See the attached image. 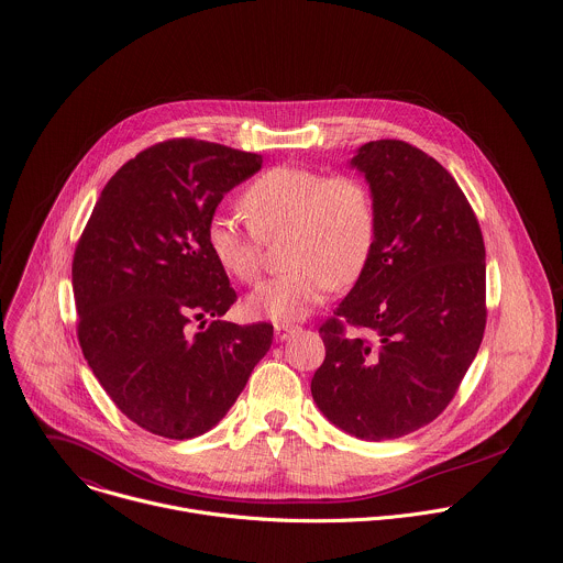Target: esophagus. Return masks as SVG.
<instances>
[{"instance_id":"34e87169","label":"esophagus","mask_w":563,"mask_h":563,"mask_svg":"<svg viewBox=\"0 0 563 563\" xmlns=\"http://www.w3.org/2000/svg\"><path fill=\"white\" fill-rule=\"evenodd\" d=\"M274 331H276V340H287L291 333L298 331V327L296 324H287V322H278L274 327Z\"/></svg>"}]
</instances>
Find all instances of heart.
<instances>
[{
  "label": "heart",
  "instance_id": "obj_1",
  "mask_svg": "<svg viewBox=\"0 0 563 563\" xmlns=\"http://www.w3.org/2000/svg\"><path fill=\"white\" fill-rule=\"evenodd\" d=\"M247 217L217 210L206 243L225 274L252 285L263 269L265 241L289 236L283 274L247 298L258 318L294 322L320 307L333 287L355 283L376 247L378 217L368 187L349 174L311 167H272L243 195Z\"/></svg>",
  "mask_w": 563,
  "mask_h": 563
}]
</instances>
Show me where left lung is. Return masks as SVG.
Instances as JSON below:
<instances>
[{
	"mask_svg": "<svg viewBox=\"0 0 563 563\" xmlns=\"http://www.w3.org/2000/svg\"><path fill=\"white\" fill-rule=\"evenodd\" d=\"M378 217L366 269L320 324L311 378L322 416L360 440H396L455 398L486 329V250L455 178L420 147L380 139L351 158Z\"/></svg>",
	"mask_w": 563,
	"mask_h": 563,
	"instance_id": "obj_1",
	"label": "left lung"
}]
</instances>
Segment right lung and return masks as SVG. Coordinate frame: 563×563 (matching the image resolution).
<instances>
[{"label":"right lung","mask_w":563,"mask_h":563,"mask_svg":"<svg viewBox=\"0 0 563 563\" xmlns=\"http://www.w3.org/2000/svg\"><path fill=\"white\" fill-rule=\"evenodd\" d=\"M261 154L199 139L156 143L106 183L77 243V338L95 378L141 429L190 440L217 427L269 351V322L223 316L236 291L206 243L223 197Z\"/></svg>","instance_id":"1"}]
</instances>
